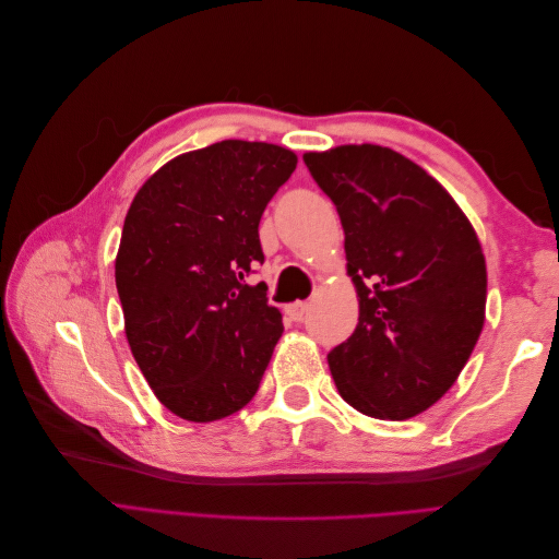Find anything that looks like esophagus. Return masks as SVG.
I'll return each instance as SVG.
<instances>
[{
    "label": "esophagus",
    "mask_w": 559,
    "mask_h": 559,
    "mask_svg": "<svg viewBox=\"0 0 559 559\" xmlns=\"http://www.w3.org/2000/svg\"><path fill=\"white\" fill-rule=\"evenodd\" d=\"M284 310H286V314H289L294 321H302V319H306L310 306H308L306 300H296V302H292V306H286Z\"/></svg>",
    "instance_id": "34e87169"
}]
</instances>
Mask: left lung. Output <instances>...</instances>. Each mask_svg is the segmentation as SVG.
<instances>
[{
  "label": "left lung",
  "instance_id": "obj_1",
  "mask_svg": "<svg viewBox=\"0 0 559 559\" xmlns=\"http://www.w3.org/2000/svg\"><path fill=\"white\" fill-rule=\"evenodd\" d=\"M341 216L359 324L329 352L341 396L378 419H411L460 378L485 324L487 267L452 195L396 151H308Z\"/></svg>",
  "mask_w": 559,
  "mask_h": 559
}]
</instances>
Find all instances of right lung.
<instances>
[{
	"instance_id": "obj_1",
	"label": "right lung",
	"mask_w": 559,
	"mask_h": 559,
	"mask_svg": "<svg viewBox=\"0 0 559 559\" xmlns=\"http://www.w3.org/2000/svg\"><path fill=\"white\" fill-rule=\"evenodd\" d=\"M296 154L224 140L165 163L134 195L116 253L126 337L148 386L189 421L253 399L284 331L265 284L259 222Z\"/></svg>"
}]
</instances>
